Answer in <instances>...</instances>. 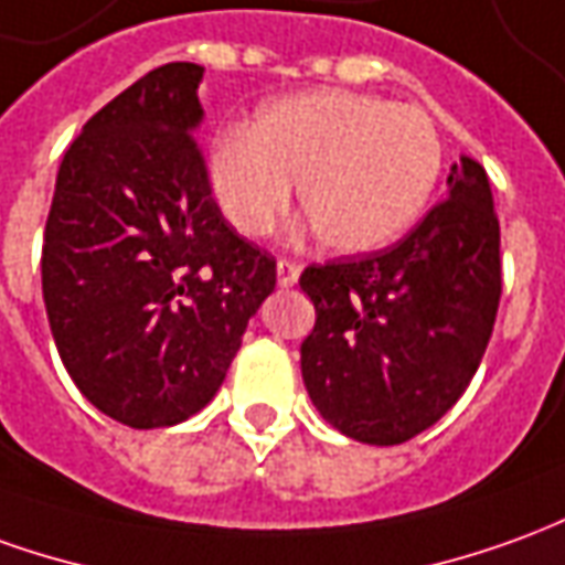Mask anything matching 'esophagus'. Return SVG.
Listing matches in <instances>:
<instances>
[{
    "instance_id": "esophagus-1",
    "label": "esophagus",
    "mask_w": 565,
    "mask_h": 565,
    "mask_svg": "<svg viewBox=\"0 0 565 565\" xmlns=\"http://www.w3.org/2000/svg\"><path fill=\"white\" fill-rule=\"evenodd\" d=\"M299 271L302 266L294 259H278V287H294L299 281Z\"/></svg>"
}]
</instances>
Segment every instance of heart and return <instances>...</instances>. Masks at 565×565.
Masks as SVG:
<instances>
[{"label": "heart", "instance_id": "b5f03b06", "mask_svg": "<svg viewBox=\"0 0 565 565\" xmlns=\"http://www.w3.org/2000/svg\"><path fill=\"white\" fill-rule=\"evenodd\" d=\"M444 137L428 109L354 90H306L266 104L247 134L220 137L211 189L235 232L269 235L290 204L337 254L397 242L431 201Z\"/></svg>", "mask_w": 565, "mask_h": 565}]
</instances>
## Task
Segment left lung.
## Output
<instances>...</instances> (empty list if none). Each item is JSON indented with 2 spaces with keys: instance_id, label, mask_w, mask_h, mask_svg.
Segmentation results:
<instances>
[{
  "instance_id": "obj_1",
  "label": "left lung",
  "mask_w": 565,
  "mask_h": 565,
  "mask_svg": "<svg viewBox=\"0 0 565 565\" xmlns=\"http://www.w3.org/2000/svg\"><path fill=\"white\" fill-rule=\"evenodd\" d=\"M447 189L404 242L299 278L315 302L302 382L323 419L361 444L394 447L431 428L492 337L502 259L487 171L461 156Z\"/></svg>"
}]
</instances>
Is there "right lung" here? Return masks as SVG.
<instances>
[{
	"instance_id": "1",
	"label": "right lung",
	"mask_w": 565,
	"mask_h": 565,
	"mask_svg": "<svg viewBox=\"0 0 565 565\" xmlns=\"http://www.w3.org/2000/svg\"><path fill=\"white\" fill-rule=\"evenodd\" d=\"M201 76L199 63H164L94 113L45 223L42 296L63 366L128 428H168L211 404L275 290V256L211 195Z\"/></svg>"
}]
</instances>
